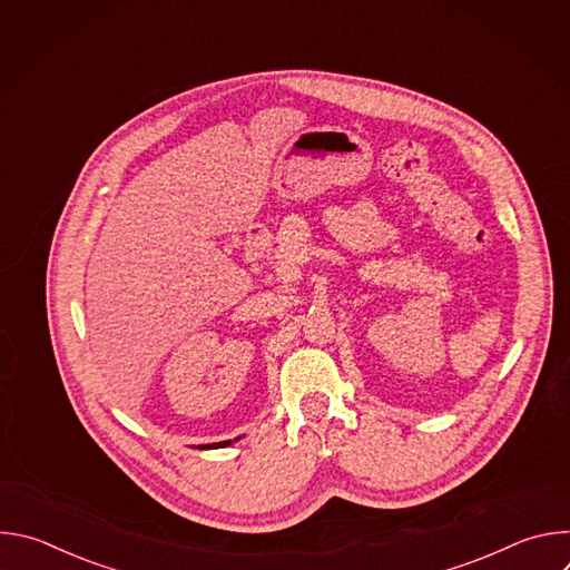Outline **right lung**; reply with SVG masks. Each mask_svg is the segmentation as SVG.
I'll list each match as a JSON object with an SVG mask.
<instances>
[{"instance_id":"obj_1","label":"right lung","mask_w":570,"mask_h":570,"mask_svg":"<svg viewBox=\"0 0 570 570\" xmlns=\"http://www.w3.org/2000/svg\"><path fill=\"white\" fill-rule=\"evenodd\" d=\"M229 442H216V444H203L200 449H218V446H227Z\"/></svg>"}]
</instances>
